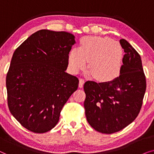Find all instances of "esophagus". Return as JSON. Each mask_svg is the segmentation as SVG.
Masks as SVG:
<instances>
[{"instance_id":"34e87169","label":"esophagus","mask_w":154,"mask_h":154,"mask_svg":"<svg viewBox=\"0 0 154 154\" xmlns=\"http://www.w3.org/2000/svg\"><path fill=\"white\" fill-rule=\"evenodd\" d=\"M84 83H85V80L83 79H79V88H83Z\"/></svg>"}]
</instances>
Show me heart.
Masks as SVG:
<instances>
[{"mask_svg":"<svg viewBox=\"0 0 154 154\" xmlns=\"http://www.w3.org/2000/svg\"><path fill=\"white\" fill-rule=\"evenodd\" d=\"M123 50L117 42L109 38H86L80 48H73L69 54V66L73 73L83 70L89 62L88 69L94 79L109 82L121 72Z\"/></svg>","mask_w":154,"mask_h":154,"instance_id":"1","label":"heart"}]
</instances>
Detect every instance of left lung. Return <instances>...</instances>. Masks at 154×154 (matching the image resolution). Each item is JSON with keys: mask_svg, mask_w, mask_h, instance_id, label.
<instances>
[{"mask_svg": "<svg viewBox=\"0 0 154 154\" xmlns=\"http://www.w3.org/2000/svg\"><path fill=\"white\" fill-rule=\"evenodd\" d=\"M125 52L121 72L113 81L84 84V102L88 123L104 134L119 132L132 123L142 108L146 83L142 60L125 39L120 40Z\"/></svg>", "mask_w": 154, "mask_h": 154, "instance_id": "obj_1", "label": "left lung"}]
</instances>
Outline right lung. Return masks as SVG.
Returning a JSON list of instances; mask_svg holds the SVG:
<instances>
[{"mask_svg": "<svg viewBox=\"0 0 154 154\" xmlns=\"http://www.w3.org/2000/svg\"><path fill=\"white\" fill-rule=\"evenodd\" d=\"M75 43L70 33L42 29L14 51L6 77L8 107L29 131L52 130L64 105L78 89V78L65 71Z\"/></svg>", "mask_w": 154, "mask_h": 154, "instance_id": "obj_1", "label": "right lung"}]
</instances>
